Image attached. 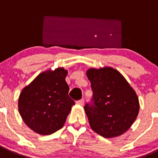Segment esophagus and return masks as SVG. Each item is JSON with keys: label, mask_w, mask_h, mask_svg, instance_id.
Here are the masks:
<instances>
[{"label": "esophagus", "mask_w": 158, "mask_h": 158, "mask_svg": "<svg viewBox=\"0 0 158 158\" xmlns=\"http://www.w3.org/2000/svg\"><path fill=\"white\" fill-rule=\"evenodd\" d=\"M76 104H79V105H83L84 99H81V100H79V101H76Z\"/></svg>", "instance_id": "esophagus-1"}]
</instances>
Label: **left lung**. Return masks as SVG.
<instances>
[{
    "instance_id": "left-lung-1",
    "label": "left lung",
    "mask_w": 158,
    "mask_h": 158,
    "mask_svg": "<svg viewBox=\"0 0 158 158\" xmlns=\"http://www.w3.org/2000/svg\"><path fill=\"white\" fill-rule=\"evenodd\" d=\"M93 98L84 107L91 129L113 138L126 132L139 114V99L135 90L118 71L110 67L89 69Z\"/></svg>"
}]
</instances>
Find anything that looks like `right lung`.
Returning a JSON list of instances; mask_svg holds the SVG:
<instances>
[{"label":"right lung","mask_w":158,"mask_h":158,"mask_svg":"<svg viewBox=\"0 0 158 158\" xmlns=\"http://www.w3.org/2000/svg\"><path fill=\"white\" fill-rule=\"evenodd\" d=\"M67 74L63 68L46 71L22 90L19 113L25 123L36 133L50 135L64 126L75 104L69 96Z\"/></svg>","instance_id":"obj_1"}]
</instances>
